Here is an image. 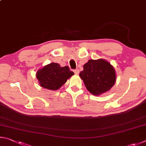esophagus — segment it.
Returning a JSON list of instances; mask_svg holds the SVG:
<instances>
[{
    "instance_id": "obj_1",
    "label": "esophagus",
    "mask_w": 146,
    "mask_h": 146,
    "mask_svg": "<svg viewBox=\"0 0 146 146\" xmlns=\"http://www.w3.org/2000/svg\"><path fill=\"white\" fill-rule=\"evenodd\" d=\"M74 73L76 74H78L79 73H80V70H79V69L78 68H77V69H76V70H74Z\"/></svg>"
}]
</instances>
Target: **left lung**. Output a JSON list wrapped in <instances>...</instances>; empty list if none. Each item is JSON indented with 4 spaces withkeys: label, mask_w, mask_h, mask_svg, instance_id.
<instances>
[{
    "label": "left lung",
    "mask_w": 146,
    "mask_h": 146,
    "mask_svg": "<svg viewBox=\"0 0 146 146\" xmlns=\"http://www.w3.org/2000/svg\"><path fill=\"white\" fill-rule=\"evenodd\" d=\"M86 88L94 96H99L110 90L116 81L115 68L103 59L90 60L83 65L80 73Z\"/></svg>",
    "instance_id": "obj_1"
}]
</instances>
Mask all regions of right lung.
Instances as JSON below:
<instances>
[{"mask_svg": "<svg viewBox=\"0 0 146 146\" xmlns=\"http://www.w3.org/2000/svg\"><path fill=\"white\" fill-rule=\"evenodd\" d=\"M74 74L68 66L61 67L58 63H51L38 70L36 76L42 87L57 90Z\"/></svg>", "mask_w": 146, "mask_h": 146, "instance_id": "right-lung-1", "label": "right lung"}]
</instances>
